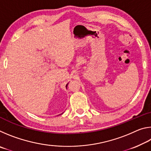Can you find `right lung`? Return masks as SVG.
Instances as JSON below:
<instances>
[{"mask_svg":"<svg viewBox=\"0 0 151 151\" xmlns=\"http://www.w3.org/2000/svg\"><path fill=\"white\" fill-rule=\"evenodd\" d=\"M67 85H68V84H67V85H66V87H67Z\"/></svg>","mask_w":151,"mask_h":151,"instance_id":"obj_1","label":"right lung"}]
</instances>
